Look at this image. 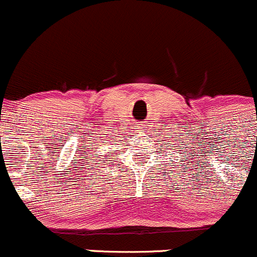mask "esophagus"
Listing matches in <instances>:
<instances>
[{
  "label": "esophagus",
  "mask_w": 257,
  "mask_h": 257,
  "mask_svg": "<svg viewBox=\"0 0 257 257\" xmlns=\"http://www.w3.org/2000/svg\"><path fill=\"white\" fill-rule=\"evenodd\" d=\"M139 128H145V127H144V126H140V127H139Z\"/></svg>",
  "instance_id": "34e87169"
}]
</instances>
